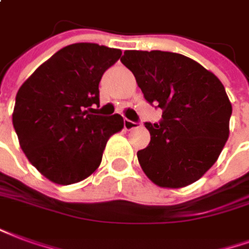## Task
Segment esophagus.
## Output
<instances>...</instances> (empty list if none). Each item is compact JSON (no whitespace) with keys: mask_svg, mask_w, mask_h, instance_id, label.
Wrapping results in <instances>:
<instances>
[{"mask_svg":"<svg viewBox=\"0 0 249 249\" xmlns=\"http://www.w3.org/2000/svg\"><path fill=\"white\" fill-rule=\"evenodd\" d=\"M141 126V123H136V121H132L129 119H124V128L126 130L134 129V128H139Z\"/></svg>","mask_w":249,"mask_h":249,"instance_id":"obj_1","label":"esophagus"}]
</instances>
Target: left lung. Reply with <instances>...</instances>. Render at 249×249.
I'll return each mask as SVG.
<instances>
[{"label":"left lung","mask_w":249,"mask_h":249,"mask_svg":"<svg viewBox=\"0 0 249 249\" xmlns=\"http://www.w3.org/2000/svg\"><path fill=\"white\" fill-rule=\"evenodd\" d=\"M120 60L133 72L145 100L162 109L158 123H145L150 142L137 152L143 173L161 187L198 181L230 133L232 107L220 80L177 53L128 50Z\"/></svg>","instance_id":"obj_1"}]
</instances>
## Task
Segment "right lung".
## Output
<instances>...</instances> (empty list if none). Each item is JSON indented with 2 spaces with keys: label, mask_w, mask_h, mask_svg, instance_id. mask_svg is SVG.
I'll use <instances>...</instances> for the list:
<instances>
[{
  "label": "right lung",
  "mask_w": 249,
  "mask_h": 249,
  "mask_svg": "<svg viewBox=\"0 0 249 249\" xmlns=\"http://www.w3.org/2000/svg\"><path fill=\"white\" fill-rule=\"evenodd\" d=\"M121 50L73 43L55 53L23 83L16 96L13 125L22 150L50 181L71 185L96 170L120 115H93L103 73Z\"/></svg>",
  "instance_id": "obj_1"
}]
</instances>
